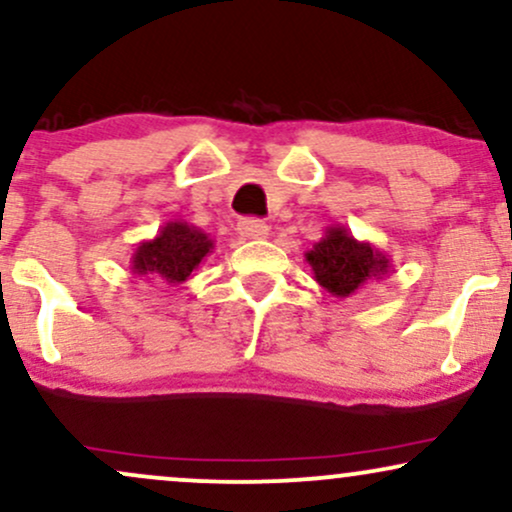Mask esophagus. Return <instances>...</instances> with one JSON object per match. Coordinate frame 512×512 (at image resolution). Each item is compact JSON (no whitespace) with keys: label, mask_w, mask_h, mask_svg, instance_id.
<instances>
[{"label":"esophagus","mask_w":512,"mask_h":512,"mask_svg":"<svg viewBox=\"0 0 512 512\" xmlns=\"http://www.w3.org/2000/svg\"><path fill=\"white\" fill-rule=\"evenodd\" d=\"M238 236L243 240H260L269 236V226L260 219H243L238 223Z\"/></svg>","instance_id":"34e87169"}]
</instances>
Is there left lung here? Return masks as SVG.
<instances>
[{
    "label": "left lung",
    "instance_id": "obj_1",
    "mask_svg": "<svg viewBox=\"0 0 512 512\" xmlns=\"http://www.w3.org/2000/svg\"><path fill=\"white\" fill-rule=\"evenodd\" d=\"M305 262L313 269L317 284L337 298L354 296L368 281L383 279L392 267L390 255L373 243L354 238L342 223L325 228V236L305 252Z\"/></svg>",
    "mask_w": 512,
    "mask_h": 512
}]
</instances>
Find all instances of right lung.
<instances>
[{
    "mask_svg": "<svg viewBox=\"0 0 512 512\" xmlns=\"http://www.w3.org/2000/svg\"><path fill=\"white\" fill-rule=\"evenodd\" d=\"M214 252V240L202 228L187 221H168L151 240H142L129 257V269L166 284H182L190 279L204 257Z\"/></svg>",
    "mask_w": 512,
    "mask_h": 512,
    "instance_id": "1",
    "label": "right lung"
}]
</instances>
